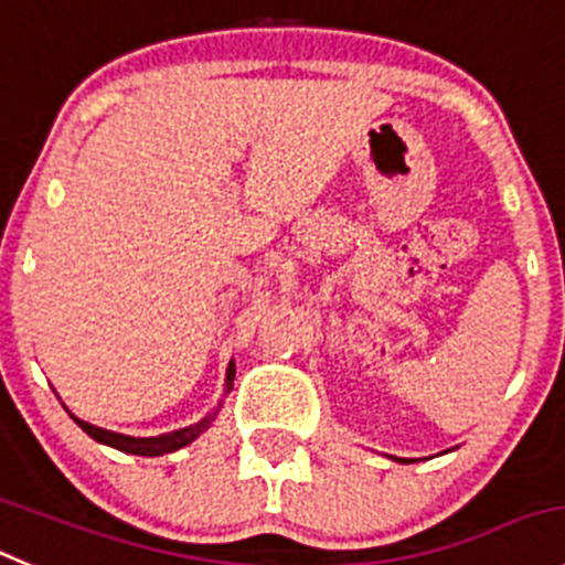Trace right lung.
I'll list each match as a JSON object with an SVG mask.
<instances>
[{"mask_svg":"<svg viewBox=\"0 0 565 565\" xmlns=\"http://www.w3.org/2000/svg\"><path fill=\"white\" fill-rule=\"evenodd\" d=\"M233 377H235V366H233V363H230V369H227V391L233 388ZM74 422H77L79 427H83L85 433L90 435V438L99 440V444H107V447H113V449H121V452L143 455V458H158V455H169V452H174V449H182V447H185V444H191V440L196 438V435H202L207 427H211L213 416H205V418H202V422L193 424V427L174 429V433L158 435V438H132V435L110 433V429L94 427V424L83 422V418H74Z\"/></svg>","mask_w":565,"mask_h":565,"instance_id":"1","label":"right lung"}]
</instances>
